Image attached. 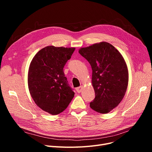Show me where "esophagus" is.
I'll use <instances>...</instances> for the list:
<instances>
[{"instance_id":"1","label":"esophagus","mask_w":152,"mask_h":152,"mask_svg":"<svg viewBox=\"0 0 152 152\" xmlns=\"http://www.w3.org/2000/svg\"><path fill=\"white\" fill-rule=\"evenodd\" d=\"M82 89H83V86H80V87H77V88L76 89V91H77V92L78 93H80V92H81Z\"/></svg>"}]
</instances>
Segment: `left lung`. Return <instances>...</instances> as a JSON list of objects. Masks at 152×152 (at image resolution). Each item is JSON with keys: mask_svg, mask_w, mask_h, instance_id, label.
Listing matches in <instances>:
<instances>
[{"mask_svg": "<svg viewBox=\"0 0 152 152\" xmlns=\"http://www.w3.org/2000/svg\"><path fill=\"white\" fill-rule=\"evenodd\" d=\"M92 69V83L95 97L91 108L105 114L123 99L128 85V70L121 54L111 44L102 42L79 50Z\"/></svg>", "mask_w": 152, "mask_h": 152, "instance_id": "8db88e82", "label": "left lung"}]
</instances>
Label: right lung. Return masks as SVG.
I'll return each mask as SVG.
<instances>
[{"instance_id": "right-lung-1", "label": "right lung", "mask_w": 152, "mask_h": 152, "mask_svg": "<svg viewBox=\"0 0 152 152\" xmlns=\"http://www.w3.org/2000/svg\"><path fill=\"white\" fill-rule=\"evenodd\" d=\"M75 48L47 46L32 60L28 71V88L36 104L52 115L65 110L75 92L69 87L63 68Z\"/></svg>"}]
</instances>
